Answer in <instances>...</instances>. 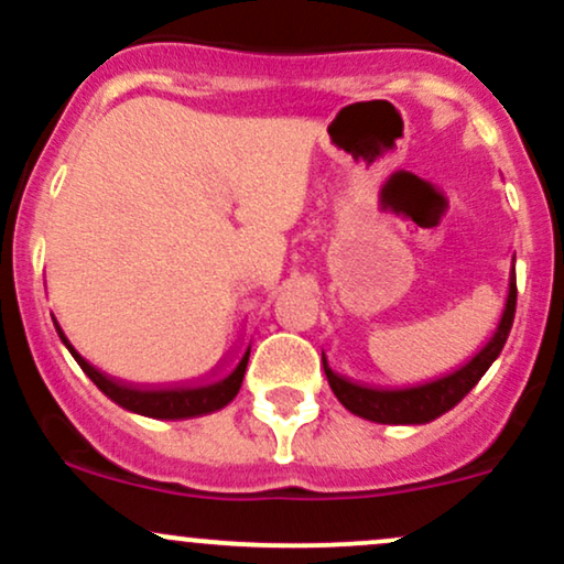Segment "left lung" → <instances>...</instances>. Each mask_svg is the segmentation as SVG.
<instances>
[{
	"instance_id": "8db88e82",
	"label": "left lung",
	"mask_w": 564,
	"mask_h": 564,
	"mask_svg": "<svg viewBox=\"0 0 564 564\" xmlns=\"http://www.w3.org/2000/svg\"><path fill=\"white\" fill-rule=\"evenodd\" d=\"M514 307L517 283L514 273H511L507 304H503L501 321H498L488 345H485L469 364L456 368L448 377L426 381V384L403 387V390H373V387L355 384V381L332 371L326 355H323V371H326L328 384H332L339 403L345 405L349 413H355V416L368 419V422L377 424H430L435 422L437 416H443V413H448L453 405L462 403L464 394H467L471 387L482 379V373L494 366V360L501 355L503 345H507L511 323H514Z\"/></svg>"
}]
</instances>
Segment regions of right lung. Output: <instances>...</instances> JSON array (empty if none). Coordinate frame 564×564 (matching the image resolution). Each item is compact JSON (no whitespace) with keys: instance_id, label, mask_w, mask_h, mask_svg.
Masks as SVG:
<instances>
[{"instance_id":"obj_1","label":"right lung","mask_w":564,"mask_h":564,"mask_svg":"<svg viewBox=\"0 0 564 564\" xmlns=\"http://www.w3.org/2000/svg\"><path fill=\"white\" fill-rule=\"evenodd\" d=\"M55 328L63 345H66L68 352L74 355L76 364L82 366V371L95 381L97 390L106 394V398H111L116 405L127 408V411L140 413V416L170 419V422H177V419L206 416V413H215L219 408L228 405L238 394V390H241L246 364H249V352H251V345H249L246 347L243 358L238 360V366L232 368V371L225 373L223 379L206 381V384L134 387V384H127V381L108 377V373H102L100 368H95L87 358H82V355L76 352V347L70 345L68 336L63 334L61 326H57V321H55Z\"/></svg>"}]
</instances>
